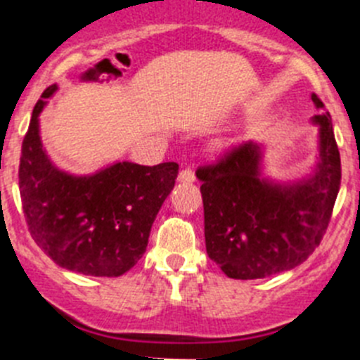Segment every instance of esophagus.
Masks as SVG:
<instances>
[{"label":"esophagus","mask_w":360,"mask_h":360,"mask_svg":"<svg viewBox=\"0 0 360 360\" xmlns=\"http://www.w3.org/2000/svg\"><path fill=\"white\" fill-rule=\"evenodd\" d=\"M178 180H180V182H186V184L195 182V180H196L195 171L191 169V167H186V169L180 171V174H178Z\"/></svg>","instance_id":"1"}]
</instances>
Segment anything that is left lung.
<instances>
[{"mask_svg": "<svg viewBox=\"0 0 360 360\" xmlns=\"http://www.w3.org/2000/svg\"><path fill=\"white\" fill-rule=\"evenodd\" d=\"M316 108H324L316 94ZM321 162L295 186L259 178V148L234 146L200 165L207 254L232 279H259L290 270L319 247L341 187V155L328 111L316 115Z\"/></svg>", "mask_w": 360, "mask_h": 360, "instance_id": "obj_1", "label": "left lung"}]
</instances>
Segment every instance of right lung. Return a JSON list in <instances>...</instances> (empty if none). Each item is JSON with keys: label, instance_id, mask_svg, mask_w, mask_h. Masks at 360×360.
Here are the masks:
<instances>
[{"label": "right lung", "instance_id": "1", "mask_svg": "<svg viewBox=\"0 0 360 360\" xmlns=\"http://www.w3.org/2000/svg\"><path fill=\"white\" fill-rule=\"evenodd\" d=\"M49 86L32 111L21 146L19 193L34 241L63 269L117 278L146 252L151 225L174 187L176 162H119L91 176L56 169L39 141V117Z\"/></svg>", "mask_w": 360, "mask_h": 360}]
</instances>
